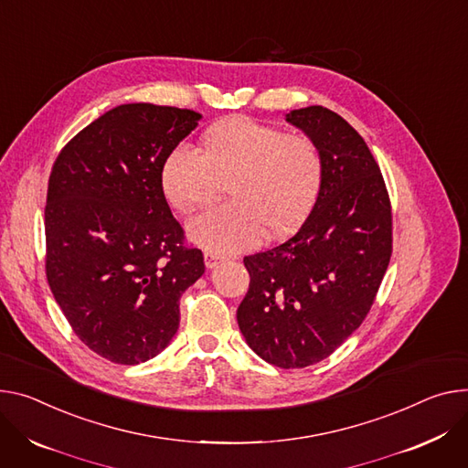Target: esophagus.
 I'll list each match as a JSON object with an SVG mask.
<instances>
[{
  "label": "esophagus",
  "mask_w": 468,
  "mask_h": 468,
  "mask_svg": "<svg viewBox=\"0 0 468 468\" xmlns=\"http://www.w3.org/2000/svg\"><path fill=\"white\" fill-rule=\"evenodd\" d=\"M203 258H205V267L207 269H215L218 263H222L226 258L224 256H220V253H217V251H205L203 253Z\"/></svg>",
  "instance_id": "34e87169"
}]
</instances>
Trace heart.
Instances as JSON below:
<instances>
[{
	"label": "heart",
	"mask_w": 468,
	"mask_h": 468,
	"mask_svg": "<svg viewBox=\"0 0 468 468\" xmlns=\"http://www.w3.org/2000/svg\"><path fill=\"white\" fill-rule=\"evenodd\" d=\"M323 154L306 134L246 115H231L207 129L199 154L185 145L160 169L165 199L181 212L215 203L226 185L231 201L188 222V235L212 251L256 246L265 235L294 233L312 212L323 186Z\"/></svg>",
	"instance_id": "heart-1"
}]
</instances>
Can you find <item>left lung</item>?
Masks as SVG:
<instances>
[{
    "instance_id": "obj_1",
    "label": "left lung",
    "mask_w": 468,
    "mask_h": 468,
    "mask_svg": "<svg viewBox=\"0 0 468 468\" xmlns=\"http://www.w3.org/2000/svg\"><path fill=\"white\" fill-rule=\"evenodd\" d=\"M321 149L323 186L301 229L244 258L237 321L265 362L292 369L330 356L362 324L392 256V205L364 138L323 106L287 113Z\"/></svg>"
}]
</instances>
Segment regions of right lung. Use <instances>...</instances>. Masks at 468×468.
<instances>
[{
	"label": "right lung",
	"instance_id": "obj_1",
	"mask_svg": "<svg viewBox=\"0 0 468 468\" xmlns=\"http://www.w3.org/2000/svg\"><path fill=\"white\" fill-rule=\"evenodd\" d=\"M201 115L122 104L58 154L45 207L47 278L72 332L99 356L134 366L179 328L181 294L205 272L160 185L164 158Z\"/></svg>",
	"mask_w": 468,
	"mask_h": 468
}]
</instances>
